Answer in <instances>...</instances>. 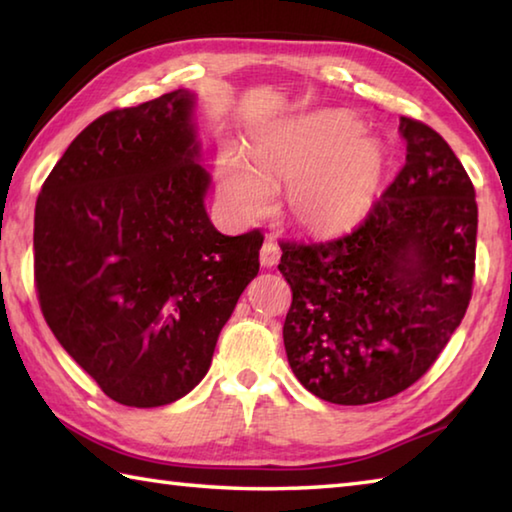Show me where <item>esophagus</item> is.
Instances as JSON below:
<instances>
[{"mask_svg":"<svg viewBox=\"0 0 512 512\" xmlns=\"http://www.w3.org/2000/svg\"><path fill=\"white\" fill-rule=\"evenodd\" d=\"M259 262H262L264 268H273L277 262H280V246H277L273 239L264 241L262 250H259Z\"/></svg>","mask_w":512,"mask_h":512,"instance_id":"esophagus-1","label":"esophagus"}]
</instances>
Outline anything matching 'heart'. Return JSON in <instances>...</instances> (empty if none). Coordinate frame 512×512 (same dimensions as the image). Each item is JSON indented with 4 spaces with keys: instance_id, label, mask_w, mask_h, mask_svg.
<instances>
[{
    "instance_id": "heart-1",
    "label": "heart",
    "mask_w": 512,
    "mask_h": 512,
    "mask_svg": "<svg viewBox=\"0 0 512 512\" xmlns=\"http://www.w3.org/2000/svg\"><path fill=\"white\" fill-rule=\"evenodd\" d=\"M250 166L241 156L219 163V188L241 221L273 210L275 188L288 185V210L311 232H338L356 224L374 201L385 154L345 111H313L288 118L253 138Z\"/></svg>"
}]
</instances>
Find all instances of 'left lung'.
Wrapping results in <instances>:
<instances>
[{
    "mask_svg": "<svg viewBox=\"0 0 512 512\" xmlns=\"http://www.w3.org/2000/svg\"><path fill=\"white\" fill-rule=\"evenodd\" d=\"M403 170L360 226L336 239L282 241L293 291L284 347L322 401L367 405L401 394L434 365L472 297L475 185L450 145L401 116Z\"/></svg>",
    "mask_w": 512,
    "mask_h": 512,
    "instance_id": "obj_1",
    "label": "left lung"
}]
</instances>
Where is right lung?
Returning <instances> with one entry per match:
<instances>
[{
	"mask_svg": "<svg viewBox=\"0 0 512 512\" xmlns=\"http://www.w3.org/2000/svg\"><path fill=\"white\" fill-rule=\"evenodd\" d=\"M194 94L96 118L46 176L33 268L44 320L111 401L161 407L208 374L259 273L264 235L228 237L203 206Z\"/></svg>",
	"mask_w": 512,
	"mask_h": 512,
	"instance_id": "right-lung-1",
	"label": "right lung"
}]
</instances>
